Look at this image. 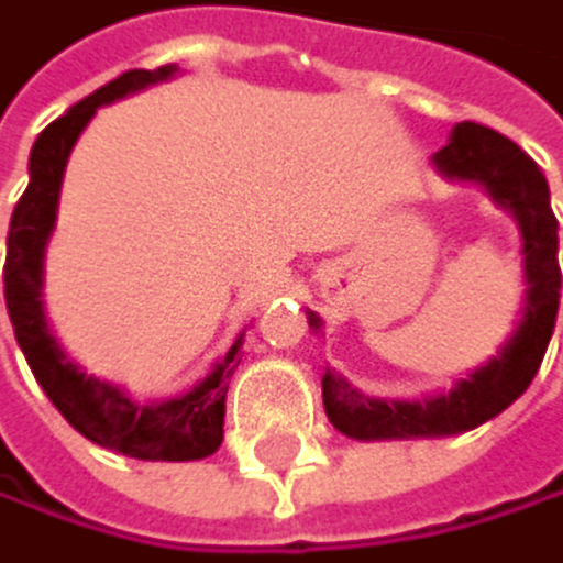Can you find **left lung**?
Segmentation results:
<instances>
[{"label": "left lung", "mask_w": 563, "mask_h": 563, "mask_svg": "<svg viewBox=\"0 0 563 563\" xmlns=\"http://www.w3.org/2000/svg\"><path fill=\"white\" fill-rule=\"evenodd\" d=\"M431 166L445 180L481 184L487 198L516 219L519 254H522V309L511 338L474 373L453 383L449 394H431L424 400H379L365 397L341 373H323V407L341 435L358 442L383 439H442L477 428L498 418L516 404L533 383L554 334L561 302V267H558V219L550 212V187L540 166L522 148L490 132L484 124L463 121L449 142L431 156ZM320 330L317 313L306 317Z\"/></svg>", "instance_id": "obj_1"}]
</instances>
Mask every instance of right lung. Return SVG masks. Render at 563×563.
I'll return each mask as SVG.
<instances>
[{
	"mask_svg": "<svg viewBox=\"0 0 563 563\" xmlns=\"http://www.w3.org/2000/svg\"><path fill=\"white\" fill-rule=\"evenodd\" d=\"M177 73H180L177 65H159L153 73L148 68H132V73L110 79L76 107H68L58 121L44 128L34 148H30V166H26L30 184L13 208V219H9L5 271H2L5 309L9 320H13L16 344L26 355L30 373L41 383L47 400L89 442L148 463L205 460L222 445L225 389L240 365L236 355L243 347V334L212 365V373L190 386L187 394L156 404H135L110 379L82 373L68 358V351L58 344L44 313V254L58 222V195H62L65 166L79 135L86 132V124L93 121L100 107L142 93L148 86L174 79Z\"/></svg>",
	"mask_w": 563,
	"mask_h": 563,
	"instance_id": "1",
	"label": "right lung"
}]
</instances>
